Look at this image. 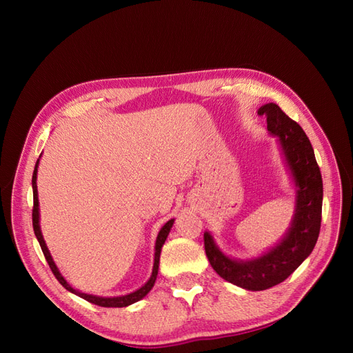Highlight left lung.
Segmentation results:
<instances>
[{"mask_svg":"<svg viewBox=\"0 0 353 353\" xmlns=\"http://www.w3.org/2000/svg\"><path fill=\"white\" fill-rule=\"evenodd\" d=\"M258 114L266 116V126L279 143L296 187V205L292 225L283 240L250 261H237L223 254L210 232H205V250L223 280L245 290L261 292L283 283L314 250L323 212V178L314 148L305 131L276 104H263Z\"/></svg>","mask_w":353,"mask_h":353,"instance_id":"left-lung-1","label":"left lung"}]
</instances>
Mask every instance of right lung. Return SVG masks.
<instances>
[{
    "label": "right lung",
    "instance_id": "right-lung-1",
    "mask_svg": "<svg viewBox=\"0 0 353 353\" xmlns=\"http://www.w3.org/2000/svg\"><path fill=\"white\" fill-rule=\"evenodd\" d=\"M41 157V156H39ZM38 163H39V159L37 160V165L34 169V175H32V190H34V209H32V225H34V231H35V236L39 241V245L42 249V253H44L46 259L50 265V268L52 271V274L56 275V279L59 280V283L69 290L70 293L77 294L85 301H88L90 303L94 305H99V306H104V307H125L128 305H132L138 301H141V299L152 290L154 281H156V276H157V271H159V261H160V252H162L163 244L168 239V234L174 225V221L175 219H170L168 221L165 225L162 227V230L159 231L157 234V239H156V245H154V263H153V271H152V276L150 280H148L143 287L138 288V290L130 293V294H125V296H116V297H101V296H94V294H88V293H82L79 290H74V288L65 280V276H63L59 271V268L56 266L54 261H52L50 250L47 248V244L44 241V237H42V232H41V227H39V201H38V187H37V174H38Z\"/></svg>",
    "mask_w": 353,
    "mask_h": 353
}]
</instances>
